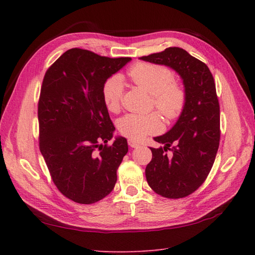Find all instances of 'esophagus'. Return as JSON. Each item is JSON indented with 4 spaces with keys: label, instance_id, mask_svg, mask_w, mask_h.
<instances>
[{
    "label": "esophagus",
    "instance_id": "1",
    "mask_svg": "<svg viewBox=\"0 0 255 255\" xmlns=\"http://www.w3.org/2000/svg\"><path fill=\"white\" fill-rule=\"evenodd\" d=\"M128 144H129V147H131V148H138L139 147V143L137 141H134V140H131V139L128 140Z\"/></svg>",
    "mask_w": 255,
    "mask_h": 255
}]
</instances>
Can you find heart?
Wrapping results in <instances>:
<instances>
[{
	"instance_id": "heart-1",
	"label": "heart",
	"mask_w": 255,
	"mask_h": 255,
	"mask_svg": "<svg viewBox=\"0 0 255 255\" xmlns=\"http://www.w3.org/2000/svg\"><path fill=\"white\" fill-rule=\"evenodd\" d=\"M128 75L134 83L152 95L153 106L169 121L181 115L185 106V91L174 82V75L169 68L159 64L139 62L129 69ZM124 95V81L113 75L103 86V100L108 111L117 112ZM162 123L156 114L138 115L127 114L118 121V130L123 136L134 141L149 133L159 132Z\"/></svg>"
}]
</instances>
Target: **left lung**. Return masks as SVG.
Wrapping results in <instances>:
<instances>
[{
  "instance_id": "left-lung-1",
  "label": "left lung",
  "mask_w": 255,
  "mask_h": 255,
  "mask_svg": "<svg viewBox=\"0 0 255 255\" xmlns=\"http://www.w3.org/2000/svg\"><path fill=\"white\" fill-rule=\"evenodd\" d=\"M140 59L169 67L183 80L185 106L174 126L154 138L164 145L150 148L152 160L145 177L161 196L186 197L205 182L219 147L220 110L213 74L204 62L178 47Z\"/></svg>"
}]
</instances>
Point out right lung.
Masks as SVG:
<instances>
[{
	"label": "right lung",
	"instance_id": "add662e5",
	"mask_svg": "<svg viewBox=\"0 0 255 255\" xmlns=\"http://www.w3.org/2000/svg\"><path fill=\"white\" fill-rule=\"evenodd\" d=\"M131 58H107L73 48L47 70L38 103L39 149L53 183L79 204H94L110 194L128 152L116 137L103 100V86Z\"/></svg>",
	"mask_w": 255,
	"mask_h": 255
}]
</instances>
